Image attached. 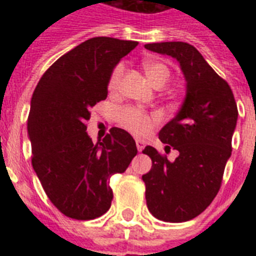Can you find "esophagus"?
<instances>
[{
	"mask_svg": "<svg viewBox=\"0 0 256 256\" xmlns=\"http://www.w3.org/2000/svg\"><path fill=\"white\" fill-rule=\"evenodd\" d=\"M136 148H138V152H142V150H144V142H142L140 140H136Z\"/></svg>",
	"mask_w": 256,
	"mask_h": 256,
	"instance_id": "34e87169",
	"label": "esophagus"
}]
</instances>
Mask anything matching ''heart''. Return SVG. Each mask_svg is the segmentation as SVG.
<instances>
[{"label": "heart", "mask_w": 256, "mask_h": 256, "mask_svg": "<svg viewBox=\"0 0 256 256\" xmlns=\"http://www.w3.org/2000/svg\"><path fill=\"white\" fill-rule=\"evenodd\" d=\"M144 69L146 72V76L152 81L154 86L158 85H166L168 81L170 80V70L166 65L160 64L156 61H144ZM124 65L120 64L116 66L114 72H112L110 81H108V86L110 88H116L120 86L122 77H124ZM120 124L124 128H128V132L136 134V136H146L150 132L154 124H156V116H148L146 112L138 108H126L120 112Z\"/></svg>", "instance_id": "obj_1"}]
</instances>
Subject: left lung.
I'll list each match as a JSON object with an SVG mask.
<instances>
[{"mask_svg": "<svg viewBox=\"0 0 256 256\" xmlns=\"http://www.w3.org/2000/svg\"><path fill=\"white\" fill-rule=\"evenodd\" d=\"M144 48L176 60L186 81L182 106L158 132L168 150H178V156L168 160L152 146L144 150L152 160V170L142 175L148 208L164 222H186L206 210L218 194L238 108L228 84L192 45L171 41Z\"/></svg>", "mask_w": 256, "mask_h": 256, "instance_id": "8db88e82", "label": "left lung"}]
</instances>
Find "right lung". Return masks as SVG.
<instances>
[{
	"instance_id": "right-lung-1",
	"label": "right lung",
	"mask_w": 256,
	"mask_h": 256,
	"mask_svg": "<svg viewBox=\"0 0 256 256\" xmlns=\"http://www.w3.org/2000/svg\"><path fill=\"white\" fill-rule=\"evenodd\" d=\"M136 45L90 38L58 58L33 92L28 118L32 164L52 203L69 218L104 215L112 206L110 178L124 172L138 152L126 130L112 128L94 144L85 124L90 108L106 100L116 66Z\"/></svg>"
}]
</instances>
